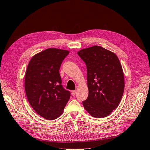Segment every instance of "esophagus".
<instances>
[{
  "mask_svg": "<svg viewBox=\"0 0 150 150\" xmlns=\"http://www.w3.org/2000/svg\"><path fill=\"white\" fill-rule=\"evenodd\" d=\"M76 91H71V94H72V96H74L75 95H76Z\"/></svg>",
  "mask_w": 150,
  "mask_h": 150,
  "instance_id": "34e87169",
  "label": "esophagus"
}]
</instances>
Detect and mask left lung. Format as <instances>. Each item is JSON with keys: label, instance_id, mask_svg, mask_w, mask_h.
<instances>
[{"label": "left lung", "instance_id": "obj_1", "mask_svg": "<svg viewBox=\"0 0 150 150\" xmlns=\"http://www.w3.org/2000/svg\"><path fill=\"white\" fill-rule=\"evenodd\" d=\"M78 54L87 67L89 95L83 102L84 108L94 117H105L118 106L124 93V73L119 59L99 46L81 49Z\"/></svg>", "mask_w": 150, "mask_h": 150}]
</instances>
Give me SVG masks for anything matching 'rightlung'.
Here are the masks:
<instances>
[{"instance_id":"right-lung-1","label":"right lung","mask_w":150,"mask_h":150,"mask_svg":"<svg viewBox=\"0 0 150 150\" xmlns=\"http://www.w3.org/2000/svg\"><path fill=\"white\" fill-rule=\"evenodd\" d=\"M67 50L48 48L32 57L25 74V91L33 110L41 117L53 120L63 112L70 93L61 85V64Z\"/></svg>"}]
</instances>
